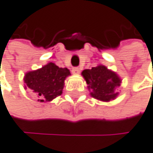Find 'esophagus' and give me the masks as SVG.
Masks as SVG:
<instances>
[{"mask_svg":"<svg viewBox=\"0 0 153 153\" xmlns=\"http://www.w3.org/2000/svg\"><path fill=\"white\" fill-rule=\"evenodd\" d=\"M80 68L79 67H75V68H73L72 69V73L74 74V75H78V74L80 73Z\"/></svg>","mask_w":153,"mask_h":153,"instance_id":"obj_1","label":"esophagus"}]
</instances>
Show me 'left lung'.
Wrapping results in <instances>:
<instances>
[{
	"mask_svg": "<svg viewBox=\"0 0 153 153\" xmlns=\"http://www.w3.org/2000/svg\"><path fill=\"white\" fill-rule=\"evenodd\" d=\"M81 75L87 83L90 94L94 98L103 102H110L119 94L116 89L120 87L121 78L115 72L106 66L97 65L92 69L83 70Z\"/></svg>",
	"mask_w": 153,
	"mask_h": 153,
	"instance_id": "obj_1",
	"label": "left lung"
}]
</instances>
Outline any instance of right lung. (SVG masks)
<instances>
[{
  "mask_svg": "<svg viewBox=\"0 0 153 153\" xmlns=\"http://www.w3.org/2000/svg\"><path fill=\"white\" fill-rule=\"evenodd\" d=\"M71 73L49 62L38 70L27 72L23 77L24 89H30L39 102H49L62 94L64 81Z\"/></svg>",
  "mask_w": 153,
  "mask_h": 153,
  "instance_id": "add662e5",
  "label": "right lung"
}]
</instances>
